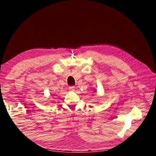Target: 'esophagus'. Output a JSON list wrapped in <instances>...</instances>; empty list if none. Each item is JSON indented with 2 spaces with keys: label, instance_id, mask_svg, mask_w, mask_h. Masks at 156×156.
Here are the masks:
<instances>
[{
  "label": "esophagus",
  "instance_id": "34e87169",
  "mask_svg": "<svg viewBox=\"0 0 156 156\" xmlns=\"http://www.w3.org/2000/svg\"><path fill=\"white\" fill-rule=\"evenodd\" d=\"M69 90L71 92H73L75 90V87L72 86V87H69Z\"/></svg>",
  "mask_w": 156,
  "mask_h": 156
}]
</instances>
